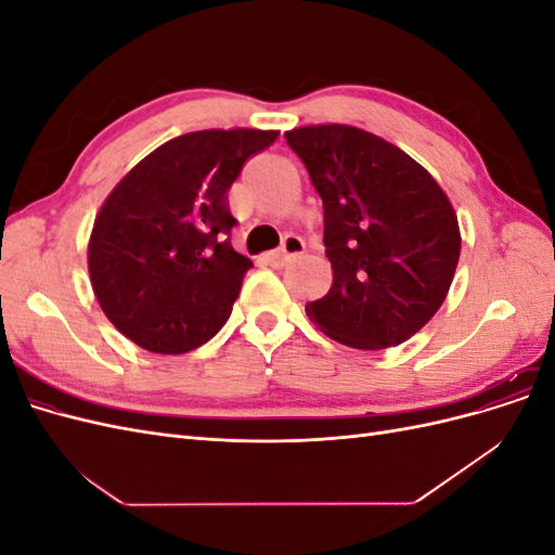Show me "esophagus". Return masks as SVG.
Returning <instances> with one entry per match:
<instances>
[{
  "mask_svg": "<svg viewBox=\"0 0 555 555\" xmlns=\"http://www.w3.org/2000/svg\"><path fill=\"white\" fill-rule=\"evenodd\" d=\"M304 249H306L304 241H300L298 236H287L282 241V247L275 251V255H271V259L268 261H271L273 266H284L289 259L304 255Z\"/></svg>",
  "mask_w": 555,
  "mask_h": 555,
  "instance_id": "obj_1",
  "label": "esophagus"
}]
</instances>
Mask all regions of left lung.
Instances as JSON below:
<instances>
[{"mask_svg":"<svg viewBox=\"0 0 555 555\" xmlns=\"http://www.w3.org/2000/svg\"><path fill=\"white\" fill-rule=\"evenodd\" d=\"M324 201L333 284L306 306L314 326L354 349L410 340L440 310L461 257L459 217L408 153L349 125L284 131Z\"/></svg>","mask_w":555,"mask_h":555,"instance_id":"left-lung-1","label":"left lung"}]
</instances>
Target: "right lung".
I'll use <instances>...</instances> for the list:
<instances>
[{
	"label": "right lung",
	"instance_id": "obj_1",
	"mask_svg": "<svg viewBox=\"0 0 555 555\" xmlns=\"http://www.w3.org/2000/svg\"><path fill=\"white\" fill-rule=\"evenodd\" d=\"M280 131L206 129L166 141L115 184L94 217L88 271L108 322L155 354L208 343L251 261L231 247L227 192Z\"/></svg>",
	"mask_w": 555,
	"mask_h": 555
}]
</instances>
